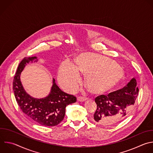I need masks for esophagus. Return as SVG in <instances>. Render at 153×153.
I'll use <instances>...</instances> for the list:
<instances>
[{"mask_svg": "<svg viewBox=\"0 0 153 153\" xmlns=\"http://www.w3.org/2000/svg\"><path fill=\"white\" fill-rule=\"evenodd\" d=\"M77 100L78 101H81V102H83V101H85L86 100V98L82 97H77Z\"/></svg>", "mask_w": 153, "mask_h": 153, "instance_id": "34e87169", "label": "esophagus"}]
</instances>
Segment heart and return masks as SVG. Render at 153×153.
<instances>
[{"label": "heart", "instance_id": "heart-1", "mask_svg": "<svg viewBox=\"0 0 153 153\" xmlns=\"http://www.w3.org/2000/svg\"><path fill=\"white\" fill-rule=\"evenodd\" d=\"M85 75V85L93 94H100L120 85L124 74L120 65L114 60L91 53L77 55L74 65L63 62L58 70L61 85L68 92L75 91L80 75Z\"/></svg>", "mask_w": 153, "mask_h": 153}]
</instances>
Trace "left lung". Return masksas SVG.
Instances as JSON below:
<instances>
[{"instance_id":"8db88e82","label":"left lung","mask_w":153,"mask_h":153,"mask_svg":"<svg viewBox=\"0 0 153 153\" xmlns=\"http://www.w3.org/2000/svg\"><path fill=\"white\" fill-rule=\"evenodd\" d=\"M137 82L132 79L123 88L101 95L95 98L97 109L92 118L97 124L108 126L123 120L131 111L137 98L139 89Z\"/></svg>"}]
</instances>
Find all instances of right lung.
<instances>
[{
    "label": "right lung",
    "instance_id": "right-lung-1",
    "mask_svg": "<svg viewBox=\"0 0 153 153\" xmlns=\"http://www.w3.org/2000/svg\"><path fill=\"white\" fill-rule=\"evenodd\" d=\"M37 61L36 56L24 58L19 65L13 83L14 95L20 108L29 119L41 126H55L64 120L66 106L75 103L77 98L62 91L54 79L51 92L47 97L36 99L28 95L22 85L20 74L27 64Z\"/></svg>",
    "mask_w": 153,
    "mask_h": 153
}]
</instances>
